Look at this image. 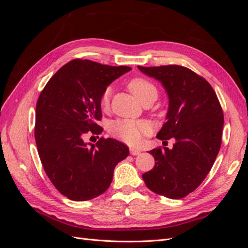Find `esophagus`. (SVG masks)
<instances>
[{
  "label": "esophagus",
  "mask_w": 248,
  "mask_h": 248,
  "mask_svg": "<svg viewBox=\"0 0 248 248\" xmlns=\"http://www.w3.org/2000/svg\"><path fill=\"white\" fill-rule=\"evenodd\" d=\"M130 154L131 155H140V150L136 149V148H130Z\"/></svg>",
  "instance_id": "34e87169"
}]
</instances>
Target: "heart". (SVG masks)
I'll return each instance as SVG.
<instances>
[{
  "mask_svg": "<svg viewBox=\"0 0 248 248\" xmlns=\"http://www.w3.org/2000/svg\"><path fill=\"white\" fill-rule=\"evenodd\" d=\"M131 94L141 103L154 101L157 97V88L152 81L144 78H133L127 82ZM110 90L106 89L100 96L99 104L102 109H107L109 106ZM111 136L121 140L129 145H138L142 137L150 132V126L145 121L130 119H120L111 122L108 126Z\"/></svg>",
  "mask_w": 248,
  "mask_h": 248,
  "instance_id": "obj_1",
  "label": "heart"
}]
</instances>
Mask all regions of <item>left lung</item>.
Masks as SVG:
<instances>
[{"label": "left lung", "mask_w": 248, "mask_h": 248, "mask_svg": "<svg viewBox=\"0 0 248 248\" xmlns=\"http://www.w3.org/2000/svg\"><path fill=\"white\" fill-rule=\"evenodd\" d=\"M138 68L159 80L169 96L167 122L157 139H175L172 149L150 151L154 168L142 175L150 190L169 199H182L196 190L211 170L219 152L223 112L211 85L179 65Z\"/></svg>", "instance_id": "obj_1"}]
</instances>
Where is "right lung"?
<instances>
[{
    "label": "right lung",
    "mask_w": 248,
    "mask_h": 248,
    "mask_svg": "<svg viewBox=\"0 0 248 248\" xmlns=\"http://www.w3.org/2000/svg\"><path fill=\"white\" fill-rule=\"evenodd\" d=\"M128 66L102 65L74 59L52 77L36 104L35 140L47 177L71 201L92 200L106 191L118 162L129 149L114 139L92 144L86 136H98L102 127L100 96ZM93 138V137H91Z\"/></svg>",
    "instance_id": "obj_1"
}]
</instances>
